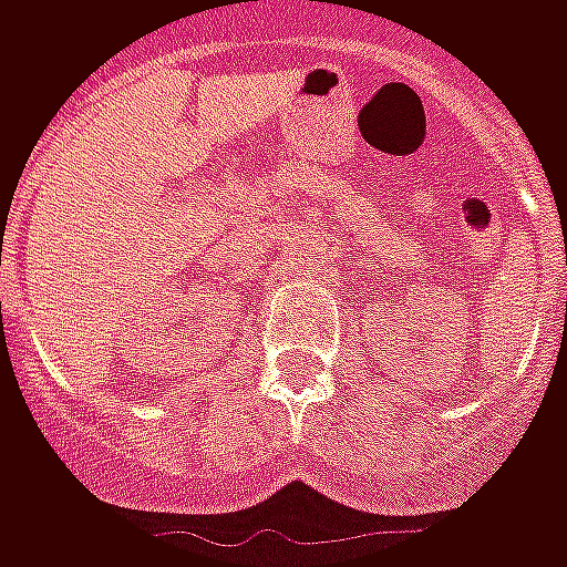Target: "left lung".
I'll return each instance as SVG.
<instances>
[{
  "instance_id": "obj_1",
  "label": "left lung",
  "mask_w": 567,
  "mask_h": 567,
  "mask_svg": "<svg viewBox=\"0 0 567 567\" xmlns=\"http://www.w3.org/2000/svg\"><path fill=\"white\" fill-rule=\"evenodd\" d=\"M565 251H567V239H565Z\"/></svg>"
}]
</instances>
